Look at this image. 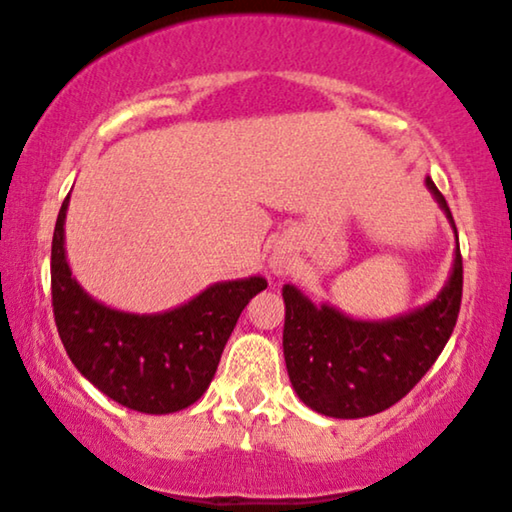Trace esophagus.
I'll return each instance as SVG.
<instances>
[{"label": "esophagus", "instance_id": "obj_1", "mask_svg": "<svg viewBox=\"0 0 512 512\" xmlns=\"http://www.w3.org/2000/svg\"><path fill=\"white\" fill-rule=\"evenodd\" d=\"M274 269H276V272H281V262H279V260L274 262Z\"/></svg>", "mask_w": 512, "mask_h": 512}]
</instances>
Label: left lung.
Instances as JSON below:
<instances>
[{
  "label": "left lung",
  "instance_id": "left-lung-1",
  "mask_svg": "<svg viewBox=\"0 0 512 512\" xmlns=\"http://www.w3.org/2000/svg\"><path fill=\"white\" fill-rule=\"evenodd\" d=\"M451 219L446 197L427 178ZM455 226V224H453ZM463 300V255L434 303L389 322H357L334 307H315L295 286H283V357L295 393L312 410L341 420L377 415L408 396L453 334Z\"/></svg>",
  "mask_w": 512,
  "mask_h": 512
}]
</instances>
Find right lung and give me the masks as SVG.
Masks as SVG:
<instances>
[{
	"label": "right lung",
	"mask_w": 512,
	"mask_h": 512,
	"mask_svg": "<svg viewBox=\"0 0 512 512\" xmlns=\"http://www.w3.org/2000/svg\"><path fill=\"white\" fill-rule=\"evenodd\" d=\"M59 209L52 238L54 322L71 362L104 396L126 408L166 415L207 391L240 312L267 288L262 276L214 283L164 315H128L92 300L71 276Z\"/></svg>",
	"instance_id": "1"
}]
</instances>
